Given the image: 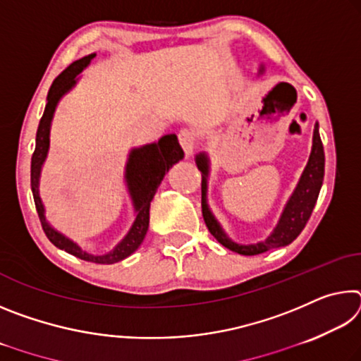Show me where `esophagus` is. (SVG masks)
Here are the masks:
<instances>
[{
	"instance_id": "esophagus-1",
	"label": "esophagus",
	"mask_w": 361,
	"mask_h": 361,
	"mask_svg": "<svg viewBox=\"0 0 361 361\" xmlns=\"http://www.w3.org/2000/svg\"><path fill=\"white\" fill-rule=\"evenodd\" d=\"M178 142L186 156H191L195 148H197V140H195V135L191 129H181L178 133Z\"/></svg>"
}]
</instances>
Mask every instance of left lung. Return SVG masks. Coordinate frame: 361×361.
<instances>
[{"label":"left lung","mask_w":361,"mask_h":361,"mask_svg":"<svg viewBox=\"0 0 361 361\" xmlns=\"http://www.w3.org/2000/svg\"><path fill=\"white\" fill-rule=\"evenodd\" d=\"M259 73H262V66ZM195 164L197 169L202 172V216L204 221L209 228L210 234L215 239L229 248L231 252H235L239 255L253 256L264 253L267 250L285 247L291 243L296 237L301 234L305 223L309 221L312 210L315 207L317 199H319V192L323 183V175H325V152H323V143L319 133V124L314 127V138H312V151H310L307 166H305L304 172L299 178L295 191L290 195L288 202H286L285 209L282 212L276 229L271 232V235L258 243H250V245H240V243L232 242L221 226L213 216V213L207 204V178H209V156L205 152L195 156Z\"/></svg>","instance_id":"8db88e82"}]
</instances>
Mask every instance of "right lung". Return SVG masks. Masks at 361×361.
Returning <instances> with one entry per match:
<instances>
[{
    "label": "right lung",
    "mask_w": 361,
    "mask_h": 361,
    "mask_svg": "<svg viewBox=\"0 0 361 361\" xmlns=\"http://www.w3.org/2000/svg\"><path fill=\"white\" fill-rule=\"evenodd\" d=\"M94 57L95 54H90V56H85L76 60V62H73L68 68L63 70L56 79H54L51 89H49L44 114H42V118L39 121L38 132H36V146L32 156V192L42 231H44L47 239L51 240L54 245L60 250H65L66 253L76 256L79 259L97 262V264H114V262L126 259L127 256H130L140 245H142L149 226L151 200L154 197L157 188L164 180V176L169 172V169H172L173 164L181 161L185 152H183L175 133L164 135L157 143L145 145L142 148H133L129 152L124 178L137 216L130 231L127 232V235L106 255L99 256L84 252L78 243L63 235L62 232L54 229L52 226L47 223L44 215V205H42L39 197V176L42 164H44L49 151V133H51L52 118L60 99H62L68 90H71L73 85L78 82V75L90 63V60Z\"/></svg>",
    "instance_id": "obj_1"
}]
</instances>
